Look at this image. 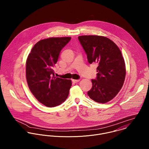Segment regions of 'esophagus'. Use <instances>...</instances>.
Returning <instances> with one entry per match:
<instances>
[{"mask_svg": "<svg viewBox=\"0 0 149 149\" xmlns=\"http://www.w3.org/2000/svg\"><path fill=\"white\" fill-rule=\"evenodd\" d=\"M80 79H78V80H75V79H72V81L73 82V83H78L79 81H80Z\"/></svg>", "mask_w": 149, "mask_h": 149, "instance_id": "1", "label": "esophagus"}]
</instances>
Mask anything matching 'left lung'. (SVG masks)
Returning <instances> with one entry per match:
<instances>
[{"label": "left lung", "instance_id": "8db88e82", "mask_svg": "<svg viewBox=\"0 0 149 149\" xmlns=\"http://www.w3.org/2000/svg\"><path fill=\"white\" fill-rule=\"evenodd\" d=\"M89 64L96 63L97 77L87 94L96 102L106 103L113 99L122 88L126 65L120 50L108 38L100 36L78 37Z\"/></svg>", "mask_w": 149, "mask_h": 149}]
</instances>
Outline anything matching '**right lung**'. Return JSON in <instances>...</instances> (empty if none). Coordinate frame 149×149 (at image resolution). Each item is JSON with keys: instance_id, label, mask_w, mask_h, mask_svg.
<instances>
[{"instance_id": "obj_1", "label": "right lung", "mask_w": 149, "mask_h": 149, "mask_svg": "<svg viewBox=\"0 0 149 149\" xmlns=\"http://www.w3.org/2000/svg\"><path fill=\"white\" fill-rule=\"evenodd\" d=\"M71 37H52L36 43L29 53L26 66V80L35 97L48 107L60 105L67 99L70 80L54 76L53 68L61 50Z\"/></svg>"}]
</instances>
